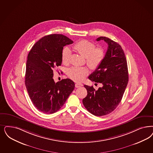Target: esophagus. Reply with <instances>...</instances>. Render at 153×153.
<instances>
[{"label": "esophagus", "mask_w": 153, "mask_h": 153, "mask_svg": "<svg viewBox=\"0 0 153 153\" xmlns=\"http://www.w3.org/2000/svg\"><path fill=\"white\" fill-rule=\"evenodd\" d=\"M82 86H83V85L81 84V83H76V84H75V87L77 88H80V87H81Z\"/></svg>", "instance_id": "34e87169"}]
</instances>
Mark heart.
<instances>
[{
	"mask_svg": "<svg viewBox=\"0 0 153 153\" xmlns=\"http://www.w3.org/2000/svg\"><path fill=\"white\" fill-rule=\"evenodd\" d=\"M72 48L81 56L86 58V62L90 68L95 70L102 62L105 56L103 48H95V44L88 40L83 39L76 43ZM72 52L68 48H64L62 53V60L64 64L69 63ZM89 74V71L86 67H73L68 69L67 74L71 79L76 82H80L84 79Z\"/></svg>",
	"mask_w": 153,
	"mask_h": 153,
	"instance_id": "obj_1",
	"label": "heart"
}]
</instances>
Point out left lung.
<instances>
[{
	"label": "left lung",
	"instance_id": "1",
	"mask_svg": "<svg viewBox=\"0 0 153 153\" xmlns=\"http://www.w3.org/2000/svg\"><path fill=\"white\" fill-rule=\"evenodd\" d=\"M101 40L108 44L107 50L100 65L88 78L101 83L102 87L95 90L93 86L84 85L88 94L82 100L86 110L97 116L108 115L116 108L128 82L126 57L121 46L107 37L97 39V41Z\"/></svg>",
	"mask_w": 153,
	"mask_h": 153
}]
</instances>
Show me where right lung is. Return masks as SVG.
Masks as SVG:
<instances>
[{"instance_id":"obj_1","label":"right lung","mask_w":153,"mask_h":153,"mask_svg":"<svg viewBox=\"0 0 153 153\" xmlns=\"http://www.w3.org/2000/svg\"><path fill=\"white\" fill-rule=\"evenodd\" d=\"M73 42L62 34L48 35L37 41L27 55L25 86L33 104L44 114L60 110L74 89L71 79L55 83L53 78V70L62 64L64 46Z\"/></svg>"}]
</instances>
